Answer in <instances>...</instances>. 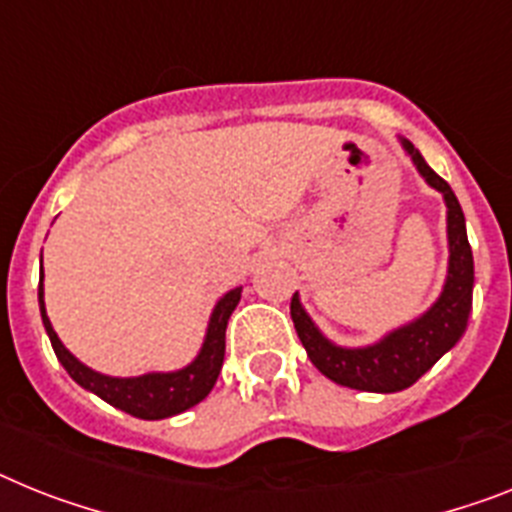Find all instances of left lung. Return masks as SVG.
<instances>
[{
  "instance_id": "1",
  "label": "left lung",
  "mask_w": 512,
  "mask_h": 512,
  "mask_svg": "<svg viewBox=\"0 0 512 512\" xmlns=\"http://www.w3.org/2000/svg\"><path fill=\"white\" fill-rule=\"evenodd\" d=\"M401 148L424 182L440 192L448 208V276L437 302L424 315L390 330L388 336L369 346H338L307 315V309L299 302V291L291 296V320L299 341L307 349L309 362L328 380L364 393H398L411 388L427 369L435 367L437 359L461 341L474 296V255L468 244L461 203L450 184L429 169L422 153L406 137H401Z\"/></svg>"
}]
</instances>
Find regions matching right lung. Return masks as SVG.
<instances>
[{
	"instance_id": "add662e5",
	"label": "right lung",
	"mask_w": 512,
	"mask_h": 512,
	"mask_svg": "<svg viewBox=\"0 0 512 512\" xmlns=\"http://www.w3.org/2000/svg\"><path fill=\"white\" fill-rule=\"evenodd\" d=\"M239 299H242V286L226 291L218 299L213 312H210L203 346L187 367L174 369V372H148V375L140 377H111L90 369L75 354H70L67 346L59 341L57 330L51 328L44 304V260H41V286H38L41 320H44V328L49 333L51 346H54V354L67 369V375L80 388L90 390L106 403H111L114 409L137 416V419H148V422L182 414V411L197 406L213 390L218 375H221L223 354H226V325H229V317Z\"/></svg>"
}]
</instances>
